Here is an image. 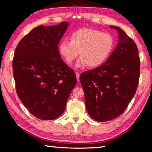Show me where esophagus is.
Listing matches in <instances>:
<instances>
[{
  "label": "esophagus",
  "mask_w": 152,
  "mask_h": 152,
  "mask_svg": "<svg viewBox=\"0 0 152 152\" xmlns=\"http://www.w3.org/2000/svg\"><path fill=\"white\" fill-rule=\"evenodd\" d=\"M76 76L77 78V81H80V73L79 72H76Z\"/></svg>",
  "instance_id": "1"
}]
</instances>
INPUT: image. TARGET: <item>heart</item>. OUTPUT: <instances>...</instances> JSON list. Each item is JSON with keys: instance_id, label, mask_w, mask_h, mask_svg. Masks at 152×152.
Wrapping results in <instances>:
<instances>
[{"instance_id": "obj_1", "label": "heart", "mask_w": 152, "mask_h": 152, "mask_svg": "<svg viewBox=\"0 0 152 152\" xmlns=\"http://www.w3.org/2000/svg\"><path fill=\"white\" fill-rule=\"evenodd\" d=\"M114 46L111 35L99 30L82 28L72 33L70 42L62 40L59 45V52L66 62L72 64L78 58L77 68H96L109 58Z\"/></svg>"}]
</instances>
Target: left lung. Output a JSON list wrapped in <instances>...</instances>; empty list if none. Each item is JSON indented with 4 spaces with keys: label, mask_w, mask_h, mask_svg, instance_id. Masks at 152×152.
Returning a JSON list of instances; mask_svg holds the SVG:
<instances>
[{
    "label": "left lung",
    "mask_w": 152,
    "mask_h": 152,
    "mask_svg": "<svg viewBox=\"0 0 152 152\" xmlns=\"http://www.w3.org/2000/svg\"><path fill=\"white\" fill-rule=\"evenodd\" d=\"M110 27L118 32L117 47L102 66L80 76L87 112L99 122L122 114L135 94L140 78V57L135 43L121 28Z\"/></svg>",
    "instance_id": "obj_1"
}]
</instances>
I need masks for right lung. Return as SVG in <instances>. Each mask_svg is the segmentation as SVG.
Here are the masks:
<instances>
[{"instance_id":"1","label":"right lung","mask_w":152,"mask_h":152,"mask_svg":"<svg viewBox=\"0 0 152 152\" xmlns=\"http://www.w3.org/2000/svg\"><path fill=\"white\" fill-rule=\"evenodd\" d=\"M68 25L64 21L35 27L15 50L12 70L17 95L31 114L39 119L60 117L76 84L75 72L61 60L58 50Z\"/></svg>"}]
</instances>
